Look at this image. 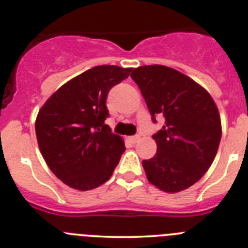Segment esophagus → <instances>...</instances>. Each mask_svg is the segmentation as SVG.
<instances>
[{
    "mask_svg": "<svg viewBox=\"0 0 248 248\" xmlns=\"http://www.w3.org/2000/svg\"><path fill=\"white\" fill-rule=\"evenodd\" d=\"M139 139H140L139 136H132L128 138V140L132 142V144H136V142H138Z\"/></svg>",
    "mask_w": 248,
    "mask_h": 248,
    "instance_id": "esophagus-1",
    "label": "esophagus"
}]
</instances>
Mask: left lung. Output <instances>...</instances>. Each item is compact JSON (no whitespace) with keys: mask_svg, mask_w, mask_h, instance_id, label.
Instances as JSON below:
<instances>
[{"mask_svg":"<svg viewBox=\"0 0 248 248\" xmlns=\"http://www.w3.org/2000/svg\"><path fill=\"white\" fill-rule=\"evenodd\" d=\"M138 85L156 124H166L152 136L157 152L144 159L147 180L168 193L184 191L201 180L214 162L221 141L218 109L209 92L194 80L167 66L138 67Z\"/></svg>","mask_w":248,"mask_h":248,"instance_id":"left-lung-1","label":"left lung"}]
</instances>
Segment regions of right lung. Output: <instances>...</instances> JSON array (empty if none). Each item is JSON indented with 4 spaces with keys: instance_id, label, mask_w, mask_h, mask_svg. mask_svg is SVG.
<instances>
[{
    "instance_id": "right-lung-1",
    "label": "right lung",
    "mask_w": 248,
    "mask_h": 248,
    "mask_svg": "<svg viewBox=\"0 0 248 248\" xmlns=\"http://www.w3.org/2000/svg\"><path fill=\"white\" fill-rule=\"evenodd\" d=\"M132 68L97 66L60 87L39 110L36 136L51 171L72 188L89 191L108 181L124 152L121 137L104 124L108 93Z\"/></svg>"
}]
</instances>
